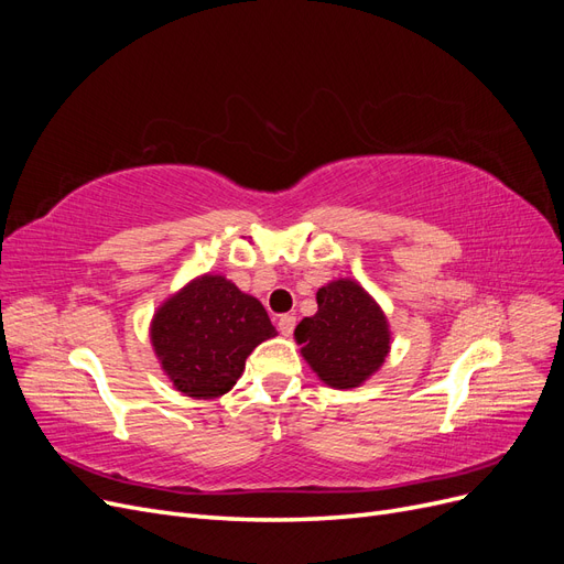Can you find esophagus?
<instances>
[{"mask_svg": "<svg viewBox=\"0 0 564 564\" xmlns=\"http://www.w3.org/2000/svg\"><path fill=\"white\" fill-rule=\"evenodd\" d=\"M278 327H280L282 336H292L294 327H296V317L294 315H282L280 322H278Z\"/></svg>", "mask_w": 564, "mask_h": 564, "instance_id": "1", "label": "esophagus"}]
</instances>
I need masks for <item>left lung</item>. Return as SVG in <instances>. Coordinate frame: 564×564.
I'll use <instances>...</instances> for the list:
<instances>
[{
  "label": "left lung",
  "instance_id": "obj_1",
  "mask_svg": "<svg viewBox=\"0 0 564 564\" xmlns=\"http://www.w3.org/2000/svg\"><path fill=\"white\" fill-rule=\"evenodd\" d=\"M303 360L322 383L336 390L360 388L390 352V324L381 305L350 278L317 289V313L294 332Z\"/></svg>",
  "mask_w": 564,
  "mask_h": 564
}]
</instances>
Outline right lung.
<instances>
[{
  "label": "right lung",
  "mask_w": 564,
  "mask_h": 564,
  "mask_svg": "<svg viewBox=\"0 0 564 564\" xmlns=\"http://www.w3.org/2000/svg\"><path fill=\"white\" fill-rule=\"evenodd\" d=\"M278 336L259 299L204 272L152 315L150 344L166 379L193 400H216L242 377L247 357Z\"/></svg>",
  "instance_id": "add662e5"
}]
</instances>
